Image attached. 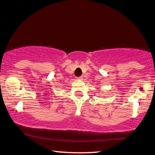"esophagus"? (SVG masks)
I'll use <instances>...</instances> for the list:
<instances>
[{"mask_svg": "<svg viewBox=\"0 0 155 155\" xmlns=\"http://www.w3.org/2000/svg\"><path fill=\"white\" fill-rule=\"evenodd\" d=\"M77 79H78V80H83V77H82V76H81V77L78 78Z\"/></svg>", "mask_w": 155, "mask_h": 155, "instance_id": "34e87169", "label": "esophagus"}]
</instances>
